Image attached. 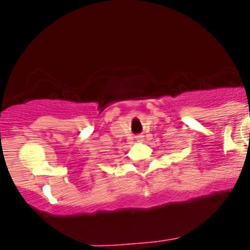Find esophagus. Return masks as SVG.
Returning <instances> with one entry per match:
<instances>
[{
  "label": "esophagus",
  "instance_id": "34e87169",
  "mask_svg": "<svg viewBox=\"0 0 250 250\" xmlns=\"http://www.w3.org/2000/svg\"><path fill=\"white\" fill-rule=\"evenodd\" d=\"M137 140L138 141H143V137H140V135H139V137H137Z\"/></svg>",
  "mask_w": 250,
  "mask_h": 250
}]
</instances>
